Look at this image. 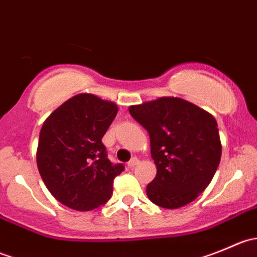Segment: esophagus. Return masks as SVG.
Returning <instances> with one entry per match:
<instances>
[{
    "instance_id": "obj_1",
    "label": "esophagus",
    "mask_w": 257,
    "mask_h": 257,
    "mask_svg": "<svg viewBox=\"0 0 257 257\" xmlns=\"http://www.w3.org/2000/svg\"><path fill=\"white\" fill-rule=\"evenodd\" d=\"M138 164H139L138 158H132V159L128 162V168H131V169H132V168L137 167Z\"/></svg>"
}]
</instances>
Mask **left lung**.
Listing matches in <instances>:
<instances>
[{"label":"left lung","instance_id":"left-lung-1","mask_svg":"<svg viewBox=\"0 0 257 257\" xmlns=\"http://www.w3.org/2000/svg\"><path fill=\"white\" fill-rule=\"evenodd\" d=\"M129 113L150 137L157 175L147 185L149 200L165 209L195 200L210 184L221 158L214 116L178 97L131 105Z\"/></svg>","mask_w":257,"mask_h":257}]
</instances>
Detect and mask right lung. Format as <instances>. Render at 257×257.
<instances>
[{"label": "right lung", "mask_w": 257, "mask_h": 257, "mask_svg": "<svg viewBox=\"0 0 257 257\" xmlns=\"http://www.w3.org/2000/svg\"><path fill=\"white\" fill-rule=\"evenodd\" d=\"M118 113V105L80 93L59 105L43 123L37 167L49 193L63 205L89 211L104 205L113 180L124 170L107 158L102 138Z\"/></svg>", "instance_id": "right-lung-1"}]
</instances>
